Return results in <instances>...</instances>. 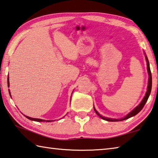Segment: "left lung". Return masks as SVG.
Here are the masks:
<instances>
[{
    "label": "left lung",
    "mask_w": 158,
    "mask_h": 158,
    "mask_svg": "<svg viewBox=\"0 0 158 158\" xmlns=\"http://www.w3.org/2000/svg\"><path fill=\"white\" fill-rule=\"evenodd\" d=\"M144 55H145V59H146V61H147V71H148V86H147V91L145 94V96L144 97V98H143V99L142 100V102H140L139 104L133 110H131L130 113L127 114L124 117H122V118H121V119H113V118H110V117H106L102 116V114H100L98 113V112L97 111L95 108H94V111H95L96 114H97V115L101 117L102 119H104V120H106V121H108V122L123 121V120L127 119L128 118H130V117H133L135 115H136L137 113H139V112L142 110V109L143 108V107L144 106L145 104L147 103V100L148 99L149 95H150L151 88H152V76H151V69H150V65H149L148 59L147 58V55H146L145 52H144Z\"/></svg>",
    "instance_id": "left-lung-1"
}]
</instances>
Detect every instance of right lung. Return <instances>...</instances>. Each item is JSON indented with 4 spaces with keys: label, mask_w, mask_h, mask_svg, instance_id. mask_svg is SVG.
I'll return each mask as SVG.
<instances>
[{
    "label": "right lung",
    "mask_w": 158,
    "mask_h": 158,
    "mask_svg": "<svg viewBox=\"0 0 158 158\" xmlns=\"http://www.w3.org/2000/svg\"><path fill=\"white\" fill-rule=\"evenodd\" d=\"M7 85H8V88H9V86H10V81H9V75H8V77H7ZM9 93H10V97H11V93H10V90H9ZM73 94V93H72ZM72 97V96H71ZM71 101V100H70ZM23 115L26 117V118H27V119H30V120H31V121H35V122H52L53 120H45V119H38V118H32V117H28V116H25V114H23Z\"/></svg>",
    "instance_id": "obj_1"
}]
</instances>
